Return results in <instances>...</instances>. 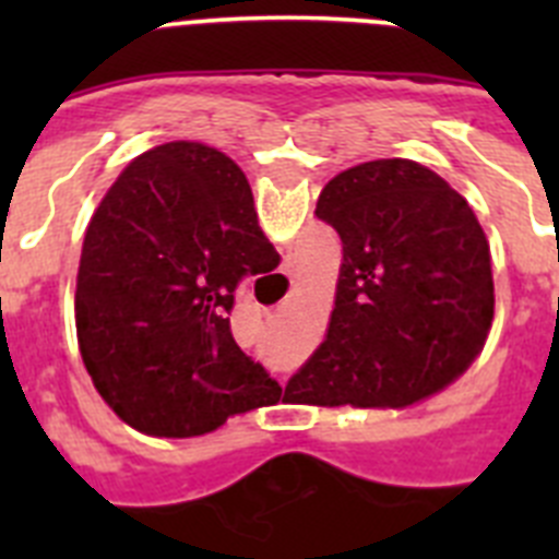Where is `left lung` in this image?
<instances>
[{
	"label": "left lung",
	"instance_id": "8db88e82",
	"mask_svg": "<svg viewBox=\"0 0 559 559\" xmlns=\"http://www.w3.org/2000/svg\"><path fill=\"white\" fill-rule=\"evenodd\" d=\"M316 218L341 240L328 333L285 394L299 403L403 408L459 378L490 333V243L437 173L378 159L338 173Z\"/></svg>",
	"mask_w": 559,
	"mask_h": 559
}]
</instances>
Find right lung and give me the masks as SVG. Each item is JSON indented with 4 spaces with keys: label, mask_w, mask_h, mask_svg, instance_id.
<instances>
[{
    "label": "right lung",
    "mask_w": 559,
    "mask_h": 559,
    "mask_svg": "<svg viewBox=\"0 0 559 559\" xmlns=\"http://www.w3.org/2000/svg\"><path fill=\"white\" fill-rule=\"evenodd\" d=\"M280 254L226 153L167 142L142 153L92 215L75 290L83 364L136 431L199 437L269 406L280 383L237 347L235 290Z\"/></svg>",
    "instance_id": "obj_1"
}]
</instances>
